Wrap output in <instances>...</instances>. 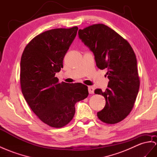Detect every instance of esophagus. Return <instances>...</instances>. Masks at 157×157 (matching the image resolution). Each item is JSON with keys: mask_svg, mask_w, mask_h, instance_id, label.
I'll use <instances>...</instances> for the list:
<instances>
[{"mask_svg": "<svg viewBox=\"0 0 157 157\" xmlns=\"http://www.w3.org/2000/svg\"><path fill=\"white\" fill-rule=\"evenodd\" d=\"M88 91H89V93L90 94H92L94 93V87L92 86H89L88 87Z\"/></svg>", "mask_w": 157, "mask_h": 157, "instance_id": "obj_1", "label": "esophagus"}]
</instances>
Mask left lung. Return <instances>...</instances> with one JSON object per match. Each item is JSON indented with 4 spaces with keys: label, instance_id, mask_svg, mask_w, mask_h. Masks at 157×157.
<instances>
[{
    "label": "left lung",
    "instance_id": "8db88e82",
    "mask_svg": "<svg viewBox=\"0 0 157 157\" xmlns=\"http://www.w3.org/2000/svg\"><path fill=\"white\" fill-rule=\"evenodd\" d=\"M78 34L93 52L98 67L107 70L105 76L109 82L106 90H95V94L103 95L106 101L98 117L107 124L121 121L131 111L139 90L135 52L125 39L103 24L80 29Z\"/></svg>",
    "mask_w": 157,
    "mask_h": 157
}]
</instances>
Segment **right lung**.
I'll list each match as a JSON object with an SVG mask.
<instances>
[{
	"label": "right lung",
	"instance_id": "obj_1",
	"mask_svg": "<svg viewBox=\"0 0 157 157\" xmlns=\"http://www.w3.org/2000/svg\"><path fill=\"white\" fill-rule=\"evenodd\" d=\"M78 28L47 30L27 44L21 61L22 94L38 117L52 127L61 128L75 115V104L86 99L87 86L81 83H59L56 74L77 34Z\"/></svg>",
	"mask_w": 157,
	"mask_h": 157
}]
</instances>
